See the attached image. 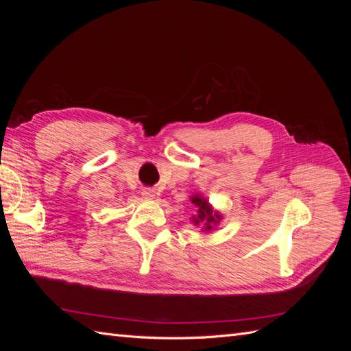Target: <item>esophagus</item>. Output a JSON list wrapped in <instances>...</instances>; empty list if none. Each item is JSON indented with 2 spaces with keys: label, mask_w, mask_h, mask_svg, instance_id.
Masks as SVG:
<instances>
[{
  "label": "esophagus",
  "mask_w": 351,
  "mask_h": 351,
  "mask_svg": "<svg viewBox=\"0 0 351 351\" xmlns=\"http://www.w3.org/2000/svg\"><path fill=\"white\" fill-rule=\"evenodd\" d=\"M142 195H143V197H146V199H152V197H155V190H154V189H151V187L143 189Z\"/></svg>",
  "instance_id": "esophagus-1"
}]
</instances>
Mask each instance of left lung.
<instances>
[{
    "label": "left lung",
    "instance_id": "8db88e82",
    "mask_svg": "<svg viewBox=\"0 0 351 351\" xmlns=\"http://www.w3.org/2000/svg\"><path fill=\"white\" fill-rule=\"evenodd\" d=\"M190 202L197 208V215H193L192 222L195 226H204L202 230L205 232L210 231L221 221L222 217L219 212L212 209L205 197H202L200 195H193L190 197Z\"/></svg>",
    "mask_w": 351,
    "mask_h": 351
}]
</instances>
